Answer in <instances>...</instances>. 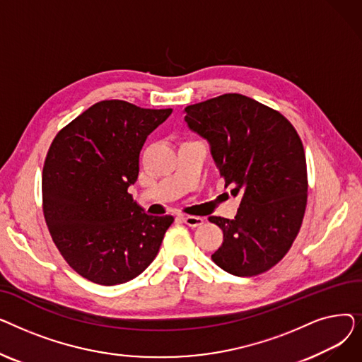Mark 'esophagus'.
Segmentation results:
<instances>
[{"instance_id": "1", "label": "esophagus", "mask_w": 362, "mask_h": 362, "mask_svg": "<svg viewBox=\"0 0 362 362\" xmlns=\"http://www.w3.org/2000/svg\"><path fill=\"white\" fill-rule=\"evenodd\" d=\"M182 221L189 227H198L204 223V218L198 216H182Z\"/></svg>"}]
</instances>
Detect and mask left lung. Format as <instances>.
<instances>
[{
  "mask_svg": "<svg viewBox=\"0 0 362 362\" xmlns=\"http://www.w3.org/2000/svg\"><path fill=\"white\" fill-rule=\"evenodd\" d=\"M185 120L211 145L224 186L240 197L233 220L211 216L223 243L211 255L224 272L258 276L288 254L308 198L307 160L292 123L240 93L185 108Z\"/></svg>",
  "mask_w": 362,
  "mask_h": 362,
  "instance_id": "8db88e82",
  "label": "left lung"
}]
</instances>
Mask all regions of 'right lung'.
<instances>
[{
    "mask_svg": "<svg viewBox=\"0 0 362 362\" xmlns=\"http://www.w3.org/2000/svg\"><path fill=\"white\" fill-rule=\"evenodd\" d=\"M171 108L100 101L54 138L42 170V210L52 242L82 277L112 286L139 276L158 254L171 216H148L127 192L139 152Z\"/></svg>",
    "mask_w": 362,
    "mask_h": 362,
    "instance_id": "1",
    "label": "right lung"
}]
</instances>
